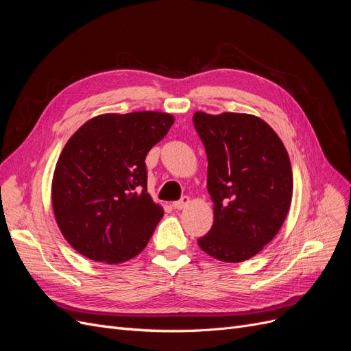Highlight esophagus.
<instances>
[{
    "label": "esophagus",
    "instance_id": "1",
    "mask_svg": "<svg viewBox=\"0 0 351 351\" xmlns=\"http://www.w3.org/2000/svg\"><path fill=\"white\" fill-rule=\"evenodd\" d=\"M189 204H190V197H187V196H183V197L180 199V200L174 202L173 206H174V209L182 210V209H184L186 206H189Z\"/></svg>",
    "mask_w": 351,
    "mask_h": 351
}]
</instances>
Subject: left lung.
Masks as SVG:
<instances>
[{
    "label": "left lung",
    "mask_w": 351,
    "mask_h": 351,
    "mask_svg": "<svg viewBox=\"0 0 351 351\" xmlns=\"http://www.w3.org/2000/svg\"><path fill=\"white\" fill-rule=\"evenodd\" d=\"M193 123L208 156L214 224L199 247L222 262L258 254L280 231L291 205L293 171L282 141L252 114L196 111Z\"/></svg>",
    "instance_id": "left-lung-1"
}]
</instances>
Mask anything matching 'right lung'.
Instances as JSON below:
<instances>
[{"mask_svg": "<svg viewBox=\"0 0 351 351\" xmlns=\"http://www.w3.org/2000/svg\"><path fill=\"white\" fill-rule=\"evenodd\" d=\"M173 123L161 111L101 114L62 147L52 209L61 234L84 258L117 265L146 247L164 209L147 193L145 158Z\"/></svg>", "mask_w": 351, "mask_h": 351, "instance_id": "add662e5", "label": "right lung"}]
</instances>
